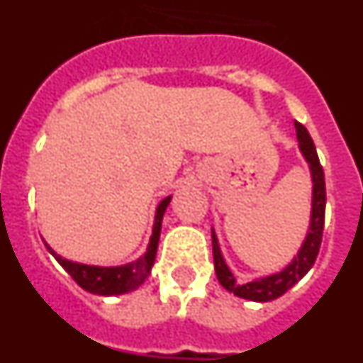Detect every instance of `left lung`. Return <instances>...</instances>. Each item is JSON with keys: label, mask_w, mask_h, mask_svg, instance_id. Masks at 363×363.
Masks as SVG:
<instances>
[{"label": "left lung", "mask_w": 363, "mask_h": 363, "mask_svg": "<svg viewBox=\"0 0 363 363\" xmlns=\"http://www.w3.org/2000/svg\"><path fill=\"white\" fill-rule=\"evenodd\" d=\"M296 127V138L300 152L303 154L307 165L311 171V179H313V200H311V220L309 229H307L306 240L298 249L296 256L289 262V265L281 269L280 272L269 274L264 278H256L249 284H238L234 274L230 272L229 265L225 264L223 255L220 251V243H218L216 233H213V256H214V269H216V277L223 287L234 296L243 298V300L251 301H271L280 298L281 294L293 287L294 284L306 277L309 269L314 265V259L318 256L320 243H322L323 233V221H325V178H323V169L320 165L316 147L313 143V138L309 136L307 129L301 123L294 121Z\"/></svg>", "instance_id": "left-lung-1"}]
</instances>
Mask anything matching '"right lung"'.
I'll list each match as a JSON object with an SVG mask.
<instances>
[{
  "mask_svg": "<svg viewBox=\"0 0 363 363\" xmlns=\"http://www.w3.org/2000/svg\"><path fill=\"white\" fill-rule=\"evenodd\" d=\"M171 200L172 196H167L158 203L156 214H154L152 234H150L145 255L140 256L134 262H130V264L114 265V267H101V265H86L79 264V262H70V259L62 258V256L57 255L45 240L43 242L47 245V249H49L50 255L57 259V264L62 265L70 277L74 278V281L82 289H85L86 293L98 294V296H116V294L130 293V291H136L150 274V269H152L154 259H156V251H158L163 214H165Z\"/></svg>",
  "mask_w": 363,
  "mask_h": 363,
  "instance_id": "1",
  "label": "right lung"
}]
</instances>
